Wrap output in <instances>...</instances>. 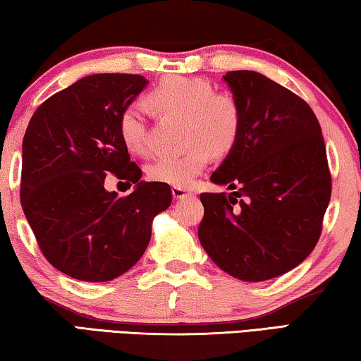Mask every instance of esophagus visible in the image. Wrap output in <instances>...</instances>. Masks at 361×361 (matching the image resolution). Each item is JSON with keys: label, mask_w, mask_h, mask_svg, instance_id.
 Returning a JSON list of instances; mask_svg holds the SVG:
<instances>
[{"label": "esophagus", "mask_w": 361, "mask_h": 361, "mask_svg": "<svg viewBox=\"0 0 361 361\" xmlns=\"http://www.w3.org/2000/svg\"><path fill=\"white\" fill-rule=\"evenodd\" d=\"M172 194H173V197L175 199H185V197H192V192L191 191H188V189H185V188H180V186H173L172 188Z\"/></svg>", "instance_id": "esophagus-1"}]
</instances>
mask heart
Segmentation results:
<instances>
[{"label":"heart","mask_w":361,"mask_h":361,"mask_svg":"<svg viewBox=\"0 0 361 361\" xmlns=\"http://www.w3.org/2000/svg\"><path fill=\"white\" fill-rule=\"evenodd\" d=\"M148 105L167 116L186 119L189 148L178 154L157 157L148 169L154 181L172 186H188L207 167L212 151L226 154L240 132V109L231 95L215 94L210 82L199 78L169 76L146 97ZM119 135L133 154L149 151L148 121L143 108L133 103L119 118Z\"/></svg>","instance_id":"heart-1"}]
</instances>
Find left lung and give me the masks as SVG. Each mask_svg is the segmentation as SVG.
Masks as SVG:
<instances>
[{
  "label": "left lung",
  "mask_w": 361,
  "mask_h": 361,
  "mask_svg": "<svg viewBox=\"0 0 361 361\" xmlns=\"http://www.w3.org/2000/svg\"><path fill=\"white\" fill-rule=\"evenodd\" d=\"M223 79L240 132L210 180L237 191L200 194L199 240L229 276L264 282L301 264L319 242L331 197L325 142L312 109L283 85L248 70Z\"/></svg>",
  "instance_id": "1"
}]
</instances>
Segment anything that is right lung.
<instances>
[{
	"label": "right lung",
	"mask_w": 361,
	"mask_h": 361,
	"mask_svg": "<svg viewBox=\"0 0 361 361\" xmlns=\"http://www.w3.org/2000/svg\"><path fill=\"white\" fill-rule=\"evenodd\" d=\"M140 75L102 73L47 99L22 143L20 202L51 264L82 282H108L142 258L152 219L172 204L167 183L143 181L119 135V118L148 85ZM109 173L135 184L106 192Z\"/></svg>",
	"instance_id": "obj_1"
}]
</instances>
